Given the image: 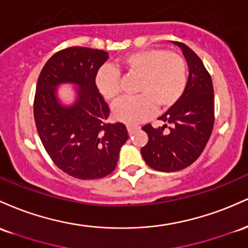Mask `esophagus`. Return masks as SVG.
<instances>
[{"label": "esophagus", "instance_id": "esophagus-1", "mask_svg": "<svg viewBox=\"0 0 248 248\" xmlns=\"http://www.w3.org/2000/svg\"><path fill=\"white\" fill-rule=\"evenodd\" d=\"M126 129H127V132H129V135H133V133L139 129V126H136V125H127Z\"/></svg>", "mask_w": 248, "mask_h": 248}]
</instances>
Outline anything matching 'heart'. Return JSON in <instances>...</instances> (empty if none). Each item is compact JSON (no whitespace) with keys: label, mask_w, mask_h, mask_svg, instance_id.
Masks as SVG:
<instances>
[{"label":"heart","mask_w":248,"mask_h":248,"mask_svg":"<svg viewBox=\"0 0 248 248\" xmlns=\"http://www.w3.org/2000/svg\"><path fill=\"white\" fill-rule=\"evenodd\" d=\"M118 66L137 75L140 94L124 97L115 103L113 117L126 124H137L154 115L155 108L169 109L179 101L187 83L184 58L176 52L158 48L139 50L126 55ZM94 84L99 93L112 101L121 93V77L115 68L104 65L97 71Z\"/></svg>","instance_id":"b5f03b06"}]
</instances>
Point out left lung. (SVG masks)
<instances>
[{
    "label": "left lung",
    "mask_w": 248,
    "mask_h": 248,
    "mask_svg": "<svg viewBox=\"0 0 248 248\" xmlns=\"http://www.w3.org/2000/svg\"><path fill=\"white\" fill-rule=\"evenodd\" d=\"M182 49L188 66V78L183 96L160 117L166 124L155 129L147 124L143 130L149 141L140 152L150 168L174 172L194 163L204 151L214 124V93L210 74L193 50L180 42H172Z\"/></svg>",
    "instance_id": "8db88e82"
}]
</instances>
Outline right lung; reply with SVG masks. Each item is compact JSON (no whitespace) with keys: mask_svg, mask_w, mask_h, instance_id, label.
<instances>
[{"mask_svg":"<svg viewBox=\"0 0 248 248\" xmlns=\"http://www.w3.org/2000/svg\"><path fill=\"white\" fill-rule=\"evenodd\" d=\"M108 58L104 50H61L43 66L36 87L34 117L42 144L58 168L82 180L110 174L129 138L124 124L107 122L109 107L94 84ZM62 84L77 88L75 101L69 106L58 97L57 88Z\"/></svg>","mask_w":248,"mask_h":248,"instance_id":"1","label":"right lung"}]
</instances>
